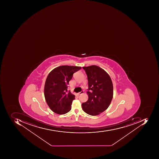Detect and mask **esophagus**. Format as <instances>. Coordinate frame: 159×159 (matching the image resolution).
Instances as JSON below:
<instances>
[{
  "instance_id": "esophagus-1",
  "label": "esophagus",
  "mask_w": 159,
  "mask_h": 159,
  "mask_svg": "<svg viewBox=\"0 0 159 159\" xmlns=\"http://www.w3.org/2000/svg\"><path fill=\"white\" fill-rule=\"evenodd\" d=\"M84 93V91H82L80 92H79V93H78V94L79 95H80V94H83V93Z\"/></svg>"
}]
</instances>
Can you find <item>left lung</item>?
<instances>
[{"label":"left lung","mask_w":159,"mask_h":159,"mask_svg":"<svg viewBox=\"0 0 159 159\" xmlns=\"http://www.w3.org/2000/svg\"><path fill=\"white\" fill-rule=\"evenodd\" d=\"M87 76L88 99L82 105L83 110L88 114L97 116L108 108L113 97V85L109 75L97 66L83 67Z\"/></svg>","instance_id":"left-lung-1"}]
</instances>
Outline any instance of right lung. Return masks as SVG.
Listing matches in <instances>:
<instances>
[{
  "mask_svg": "<svg viewBox=\"0 0 159 159\" xmlns=\"http://www.w3.org/2000/svg\"><path fill=\"white\" fill-rule=\"evenodd\" d=\"M81 68L75 66H61L52 70L45 83V98L50 109L57 114H65L71 109L75 96L68 91L67 85L73 74Z\"/></svg>",
  "mask_w": 159,
  "mask_h": 159,
  "instance_id": "1",
  "label": "right lung"
}]
</instances>
